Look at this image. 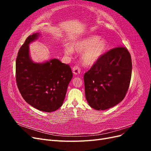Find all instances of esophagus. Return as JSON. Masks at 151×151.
<instances>
[{
    "mask_svg": "<svg viewBox=\"0 0 151 151\" xmlns=\"http://www.w3.org/2000/svg\"><path fill=\"white\" fill-rule=\"evenodd\" d=\"M72 70H73V73H74L75 75H77V74H80V72H81L80 68L77 65H76V66H74V67H73L72 68Z\"/></svg>",
    "mask_w": 151,
    "mask_h": 151,
    "instance_id": "esophagus-1",
    "label": "esophagus"
}]
</instances>
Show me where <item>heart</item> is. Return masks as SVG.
I'll use <instances>...</instances> for the list:
<instances>
[{"mask_svg":"<svg viewBox=\"0 0 151 151\" xmlns=\"http://www.w3.org/2000/svg\"><path fill=\"white\" fill-rule=\"evenodd\" d=\"M108 43L105 40L99 38V36H89L79 40L72 44V47H67L65 53L70 55L74 50L77 52H82L81 59L86 65H92L96 62L106 52Z\"/></svg>","mask_w":151,"mask_h":151,"instance_id":"b5f03b06","label":"heart"}]
</instances>
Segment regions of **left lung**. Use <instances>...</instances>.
Masks as SVG:
<instances>
[{"label":"left lung","instance_id":"8db88e82","mask_svg":"<svg viewBox=\"0 0 151 151\" xmlns=\"http://www.w3.org/2000/svg\"><path fill=\"white\" fill-rule=\"evenodd\" d=\"M132 67L131 55L125 47H115L104 53L84 76L89 106L104 110L121 102L129 88Z\"/></svg>","mask_w":151,"mask_h":151}]
</instances>
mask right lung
<instances>
[{
	"mask_svg": "<svg viewBox=\"0 0 151 151\" xmlns=\"http://www.w3.org/2000/svg\"><path fill=\"white\" fill-rule=\"evenodd\" d=\"M38 35L29 36L18 52L16 83L22 98L31 106L40 111L52 112L62 105L72 72L69 65L56 58L43 63L31 60L28 45Z\"/></svg>",
	"mask_w": 151,
	"mask_h": 151,
	"instance_id": "right-lung-1",
	"label": "right lung"
}]
</instances>
